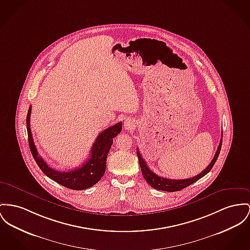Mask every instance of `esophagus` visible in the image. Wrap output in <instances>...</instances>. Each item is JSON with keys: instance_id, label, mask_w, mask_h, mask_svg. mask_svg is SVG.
<instances>
[{"instance_id": "obj_1", "label": "esophagus", "mask_w": 250, "mask_h": 250, "mask_svg": "<svg viewBox=\"0 0 250 250\" xmlns=\"http://www.w3.org/2000/svg\"><path fill=\"white\" fill-rule=\"evenodd\" d=\"M123 127L125 130H132L135 127V123L132 118H126L123 122Z\"/></svg>"}]
</instances>
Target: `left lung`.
<instances>
[{"label": "left lung", "mask_w": 250, "mask_h": 250, "mask_svg": "<svg viewBox=\"0 0 250 250\" xmlns=\"http://www.w3.org/2000/svg\"><path fill=\"white\" fill-rule=\"evenodd\" d=\"M222 141H223V137L221 138L220 144L218 146L216 153H215L212 161L210 162V164L202 172H200L199 174L195 175L194 177L188 178V179H178V180L167 179V178H164V177H161V176H158L157 174H155L152 170H150V167H148V165L145 162V160L143 159L141 153L139 152V150L137 149L136 154H137V157H138V161H139V165H140V167H141V171H142L143 177L145 178L147 183L149 184L151 188H153L155 189L164 190V191H168V192H173V191L181 190V189H183L185 188H187L188 186L196 182L197 180H199L200 178H202L203 176H205L207 173L209 172V170L212 168V167L214 166L217 158L219 156L221 147H222Z\"/></svg>", "instance_id": "1"}]
</instances>
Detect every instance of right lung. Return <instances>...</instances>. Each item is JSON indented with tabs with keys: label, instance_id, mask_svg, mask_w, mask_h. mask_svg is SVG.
I'll list each match as a JSON object with an SVG mask.
<instances>
[{
	"label": "right lung",
	"instance_id": "add662e5",
	"mask_svg": "<svg viewBox=\"0 0 250 250\" xmlns=\"http://www.w3.org/2000/svg\"><path fill=\"white\" fill-rule=\"evenodd\" d=\"M30 114L31 107H29L26 116L29 148L36 163L42 170V172L55 182L75 190L85 189L98 183L105 172L108 152L112 147L114 137H116L121 132L122 123L118 122L99 133L91 148L90 157L83 166L67 171H59L48 166L46 162L39 155V152L34 144L33 137L30 130Z\"/></svg>",
	"mask_w": 250,
	"mask_h": 250
}]
</instances>
